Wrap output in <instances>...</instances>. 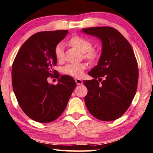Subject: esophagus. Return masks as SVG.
I'll return each mask as SVG.
<instances>
[{
	"mask_svg": "<svg viewBox=\"0 0 153 153\" xmlns=\"http://www.w3.org/2000/svg\"><path fill=\"white\" fill-rule=\"evenodd\" d=\"M75 81H76V83L77 85H82L83 83V81L80 79L78 78H76L75 79Z\"/></svg>",
	"mask_w": 153,
	"mask_h": 153,
	"instance_id": "obj_1",
	"label": "esophagus"
}]
</instances>
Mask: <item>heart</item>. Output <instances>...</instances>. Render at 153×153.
<instances>
[{"mask_svg":"<svg viewBox=\"0 0 153 153\" xmlns=\"http://www.w3.org/2000/svg\"><path fill=\"white\" fill-rule=\"evenodd\" d=\"M69 43L71 46L79 50L81 52L84 53L85 58L91 62H94L98 58L97 52L92 50L93 45L91 42L87 39L80 36H74L71 38ZM64 46L63 43H59L55 48L54 53L56 58L58 61H62L64 56ZM87 68L86 64H69L63 68L62 71L65 74L69 76L79 77L83 74V71Z\"/></svg>","mask_w":153,"mask_h":153,"instance_id":"b5f03b06","label":"heart"}]
</instances>
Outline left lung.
I'll return each mask as SVG.
<instances>
[{"label": "left lung", "mask_w": 153, "mask_h": 153, "mask_svg": "<svg viewBox=\"0 0 153 153\" xmlns=\"http://www.w3.org/2000/svg\"><path fill=\"white\" fill-rule=\"evenodd\" d=\"M82 31L100 39L102 43L97 65L88 73L94 79L83 82L88 91L84 98L86 107L101 121L115 120L129 107L136 94L139 70L133 48L111 27H92Z\"/></svg>", "instance_id": "1"}]
</instances>
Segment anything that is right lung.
Masks as SVG:
<instances>
[{"label": "right lung", "mask_w": 153, "mask_h": 153, "mask_svg": "<svg viewBox=\"0 0 153 153\" xmlns=\"http://www.w3.org/2000/svg\"><path fill=\"white\" fill-rule=\"evenodd\" d=\"M68 30L36 33L21 46L12 68L13 91L21 109L32 120L50 123L65 110L76 82L69 76H59L53 67L57 64L55 48ZM56 74L57 85L47 78Z\"/></svg>", "instance_id": "obj_1"}]
</instances>
